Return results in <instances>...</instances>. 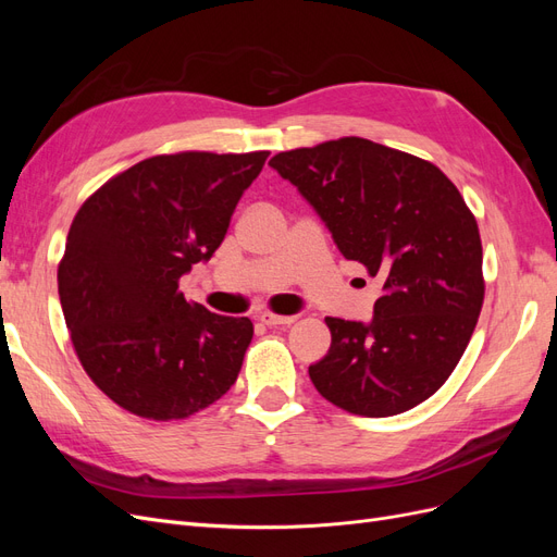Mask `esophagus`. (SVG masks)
Instances as JSON below:
<instances>
[{
	"label": "esophagus",
	"mask_w": 557,
	"mask_h": 557,
	"mask_svg": "<svg viewBox=\"0 0 557 557\" xmlns=\"http://www.w3.org/2000/svg\"><path fill=\"white\" fill-rule=\"evenodd\" d=\"M258 320L267 327H276V325H290L295 323V315H276V313H260Z\"/></svg>",
	"instance_id": "esophagus-1"
}]
</instances>
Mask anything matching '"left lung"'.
I'll return each instance as SVG.
<instances>
[{"label":"left lung","mask_w":557,"mask_h":557,"mask_svg":"<svg viewBox=\"0 0 557 557\" xmlns=\"http://www.w3.org/2000/svg\"><path fill=\"white\" fill-rule=\"evenodd\" d=\"M330 230L346 260L383 281L369 323L325 318L327 356L309 367L336 407L383 418L413 409L446 383L483 305L476 218L446 174L360 137L269 160Z\"/></svg>","instance_id":"8db88e82"}]
</instances>
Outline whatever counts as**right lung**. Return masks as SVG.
<instances>
[{
    "label": "right lung",
    "mask_w": 557,
    "mask_h": 557,
    "mask_svg": "<svg viewBox=\"0 0 557 557\" xmlns=\"http://www.w3.org/2000/svg\"><path fill=\"white\" fill-rule=\"evenodd\" d=\"M267 156H156L78 209L58 269L60 305L83 369L117 407L188 418L237 381L252 323L185 301L178 278L223 244Z\"/></svg>",
    "instance_id": "obj_1"
}]
</instances>
